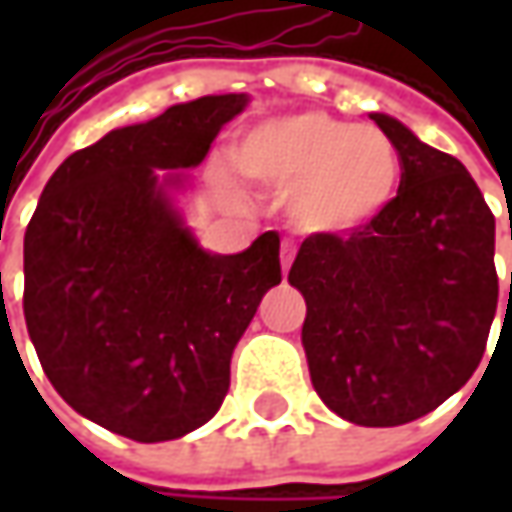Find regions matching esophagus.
Listing matches in <instances>:
<instances>
[{
    "instance_id": "obj_1",
    "label": "esophagus",
    "mask_w": 512,
    "mask_h": 512,
    "mask_svg": "<svg viewBox=\"0 0 512 512\" xmlns=\"http://www.w3.org/2000/svg\"><path fill=\"white\" fill-rule=\"evenodd\" d=\"M290 265H293V247L282 245V273H287Z\"/></svg>"
}]
</instances>
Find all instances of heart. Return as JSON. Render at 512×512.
I'll return each mask as SVG.
<instances>
[{"mask_svg":"<svg viewBox=\"0 0 512 512\" xmlns=\"http://www.w3.org/2000/svg\"><path fill=\"white\" fill-rule=\"evenodd\" d=\"M233 168L270 193H287L293 225L310 236H350L373 225L402 190V153L384 130L325 110H299L250 128Z\"/></svg>","mask_w":512,"mask_h":512,"instance_id":"1","label":"heart"}]
</instances>
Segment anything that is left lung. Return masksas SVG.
I'll return each mask as SVG.
<instances>
[{"instance_id":"1","label":"left lung","mask_w":512,"mask_h":512,"mask_svg":"<svg viewBox=\"0 0 512 512\" xmlns=\"http://www.w3.org/2000/svg\"><path fill=\"white\" fill-rule=\"evenodd\" d=\"M402 153L390 210L350 236H307L287 282L307 302L310 382L344 422L396 427L462 390L499 305L496 219L473 176L387 113ZM512 239V225H510Z\"/></svg>"}]
</instances>
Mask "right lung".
<instances>
[{
    "instance_id": "obj_1",
    "label": "right lung",
    "mask_w": 512,
    "mask_h": 512,
    "mask_svg": "<svg viewBox=\"0 0 512 512\" xmlns=\"http://www.w3.org/2000/svg\"><path fill=\"white\" fill-rule=\"evenodd\" d=\"M247 93L179 102L70 153L25 230V322L65 402L133 442H173L216 416L230 359L282 282L279 233L207 250L179 199Z\"/></svg>"
}]
</instances>
